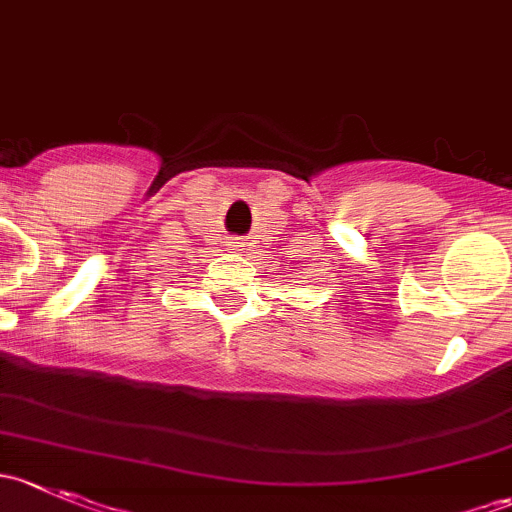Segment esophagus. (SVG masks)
Here are the masks:
<instances>
[{"label": "esophagus", "mask_w": 512, "mask_h": 512, "mask_svg": "<svg viewBox=\"0 0 512 512\" xmlns=\"http://www.w3.org/2000/svg\"><path fill=\"white\" fill-rule=\"evenodd\" d=\"M232 247H235V250H245V242H232Z\"/></svg>", "instance_id": "1"}]
</instances>
